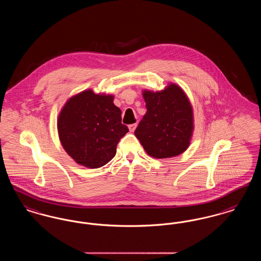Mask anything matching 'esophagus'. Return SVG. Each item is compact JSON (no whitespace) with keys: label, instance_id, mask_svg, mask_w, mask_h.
Here are the masks:
<instances>
[{"label":"esophagus","instance_id":"1","mask_svg":"<svg viewBox=\"0 0 261 261\" xmlns=\"http://www.w3.org/2000/svg\"><path fill=\"white\" fill-rule=\"evenodd\" d=\"M136 123H134V124H130L129 126H128V128H129L130 132H134V131H135V129H136Z\"/></svg>","mask_w":261,"mask_h":261}]
</instances>
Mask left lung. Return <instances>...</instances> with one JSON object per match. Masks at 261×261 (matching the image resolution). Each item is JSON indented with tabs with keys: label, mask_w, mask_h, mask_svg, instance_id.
Listing matches in <instances>:
<instances>
[{
	"label": "left lung",
	"mask_w": 261,
	"mask_h": 261,
	"mask_svg": "<svg viewBox=\"0 0 261 261\" xmlns=\"http://www.w3.org/2000/svg\"><path fill=\"white\" fill-rule=\"evenodd\" d=\"M147 112L135 136L147 153L155 159L172 158L184 152L192 138V106L184 91L170 84L161 92L144 91Z\"/></svg>",
	"instance_id": "obj_1"
}]
</instances>
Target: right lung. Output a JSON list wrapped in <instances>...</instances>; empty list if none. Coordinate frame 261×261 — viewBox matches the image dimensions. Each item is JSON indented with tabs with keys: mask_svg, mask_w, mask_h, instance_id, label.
Instances as JSON below:
<instances>
[{
	"mask_svg": "<svg viewBox=\"0 0 261 261\" xmlns=\"http://www.w3.org/2000/svg\"><path fill=\"white\" fill-rule=\"evenodd\" d=\"M63 149L78 164L99 168L111 162L120 139L129 131L113 96L86 90L66 101L58 119Z\"/></svg>",
	"mask_w": 261,
	"mask_h": 261,
	"instance_id": "1",
	"label": "right lung"
}]
</instances>
